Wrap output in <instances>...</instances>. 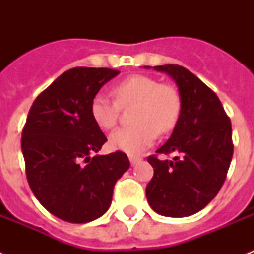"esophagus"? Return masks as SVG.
Wrapping results in <instances>:
<instances>
[{
  "mask_svg": "<svg viewBox=\"0 0 254 254\" xmlns=\"http://www.w3.org/2000/svg\"><path fill=\"white\" fill-rule=\"evenodd\" d=\"M141 157H138V155H129V161H130V163L134 166V165H137L138 162H141Z\"/></svg>",
  "mask_w": 254,
  "mask_h": 254,
  "instance_id": "esophagus-1",
  "label": "esophagus"
}]
</instances>
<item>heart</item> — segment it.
Returning <instances> with one entry per match:
<instances>
[{"label":"heart","mask_w":254,"mask_h":254,"mask_svg":"<svg viewBox=\"0 0 254 254\" xmlns=\"http://www.w3.org/2000/svg\"><path fill=\"white\" fill-rule=\"evenodd\" d=\"M116 100L105 93H97L91 101L92 120L99 127L109 130L119 120L121 107L135 105L133 127H120L109 137V145L116 150L135 154L150 146L159 134L175 127L182 109L179 92L169 84H161L146 75H131L116 84Z\"/></svg>","instance_id":"obj_1"}]
</instances>
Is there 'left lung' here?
Wrapping results in <instances>:
<instances>
[{
  "label": "left lung",
  "instance_id": "obj_1",
  "mask_svg": "<svg viewBox=\"0 0 254 254\" xmlns=\"http://www.w3.org/2000/svg\"><path fill=\"white\" fill-rule=\"evenodd\" d=\"M154 69L177 83L182 109L171 137L157 150L174 154L173 159L147 158L154 175L146 197L159 215L191 216L216 196L227 178L233 155L232 125L216 93L189 69L178 64Z\"/></svg>",
  "mask_w": 254,
  "mask_h": 254
}]
</instances>
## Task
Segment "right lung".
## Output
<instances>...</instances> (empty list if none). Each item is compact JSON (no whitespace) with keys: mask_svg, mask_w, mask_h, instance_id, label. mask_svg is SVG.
<instances>
[{"mask_svg":"<svg viewBox=\"0 0 254 254\" xmlns=\"http://www.w3.org/2000/svg\"><path fill=\"white\" fill-rule=\"evenodd\" d=\"M119 73L111 68H71L30 108L21 141L26 177L39 203L62 220L81 224L103 216L116 182L130 166L120 150L91 157L107 142L92 120L91 101Z\"/></svg>","mask_w":254,"mask_h":254,"instance_id":"obj_1","label":"right lung"}]
</instances>
